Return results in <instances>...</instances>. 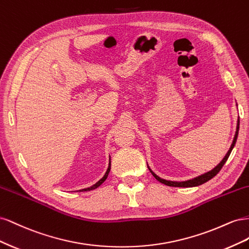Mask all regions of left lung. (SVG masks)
Returning <instances> with one entry per match:
<instances>
[{
	"mask_svg": "<svg viewBox=\"0 0 249 249\" xmlns=\"http://www.w3.org/2000/svg\"><path fill=\"white\" fill-rule=\"evenodd\" d=\"M239 124H240V120H238L237 132H236L235 138H233V141H232V143H231V146L230 150L228 152V154L225 155V157L223 158V160H222L219 164H218L217 166H216L213 170H211V171H209V172L205 173V175H202V176H200V177H198V178H193V179H190V180H187V182H170V180H165V179H163V178H160L159 177L156 176L155 173H154L152 170L149 169V170H150V172H152V175L155 177V178H156L157 180H159L160 183H162V184H164V185H166V186H170V187H196V186H199V185H202V184L207 183L208 180H210L211 178H213L217 175V173L221 170V168L223 167V165L225 164V162L228 161L229 157H230V155H231V150H232L233 146H235V144H236V141H237V138H238Z\"/></svg>",
	"mask_w": 249,
	"mask_h": 249,
	"instance_id": "obj_1",
	"label": "left lung"
}]
</instances>
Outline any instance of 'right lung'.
<instances>
[{
	"label": "right lung",
	"instance_id": "obj_1",
	"mask_svg": "<svg viewBox=\"0 0 249 249\" xmlns=\"http://www.w3.org/2000/svg\"><path fill=\"white\" fill-rule=\"evenodd\" d=\"M110 168H111V163L109 164V167H108V169H107V171H106V173H105V176L103 177V178H101L99 182H97L95 185H93V186H91V187H89V188H86V189H83V190H80V191H90V190H93V189H95V188H97L99 186H101L105 180H106V178H107V177H108V175H109V171H110Z\"/></svg>",
	"mask_w": 249,
	"mask_h": 249
}]
</instances>
